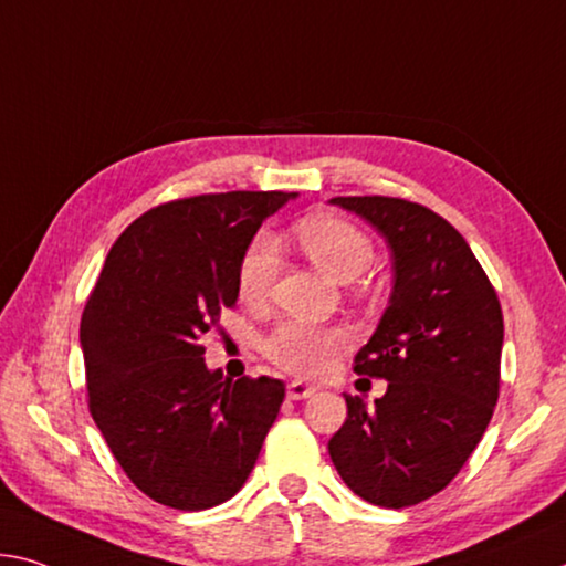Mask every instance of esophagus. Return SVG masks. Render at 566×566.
Listing matches in <instances>:
<instances>
[{
    "mask_svg": "<svg viewBox=\"0 0 566 566\" xmlns=\"http://www.w3.org/2000/svg\"><path fill=\"white\" fill-rule=\"evenodd\" d=\"M312 392H317L315 385H307L302 380H292L290 385H286V398L290 400H304V398H310Z\"/></svg>",
    "mask_w": 566,
    "mask_h": 566,
    "instance_id": "34e87169",
    "label": "esophagus"
}]
</instances>
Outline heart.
I'll list each match as a JSON object with an SVG mask.
<instances>
[{
    "label": "heart",
    "mask_w": 566,
    "mask_h": 566,
    "mask_svg": "<svg viewBox=\"0 0 566 566\" xmlns=\"http://www.w3.org/2000/svg\"><path fill=\"white\" fill-rule=\"evenodd\" d=\"M304 254L315 262L322 272L339 282L357 280L370 269L375 247L363 229L353 221L339 217H307L292 227ZM280 272V251L272 237L256 234L241 251L237 264V290L244 302H264L272 294V286ZM349 345V332L345 327H319L307 322L286 319L264 337V355L276 367L312 378L325 373L329 363Z\"/></svg>",
    "instance_id": "b5f03b06"
}]
</instances>
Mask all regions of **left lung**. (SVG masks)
Segmentation results:
<instances>
[{
  "label": "left lung",
  "mask_w": 566,
  "mask_h": 566,
  "mask_svg": "<svg viewBox=\"0 0 566 566\" xmlns=\"http://www.w3.org/2000/svg\"><path fill=\"white\" fill-rule=\"evenodd\" d=\"M392 251V294L355 373L388 380L367 408L345 396L347 418L329 459L357 496L406 509L451 483L493 416L504 315L471 247L443 217L392 196H337Z\"/></svg>",
  "instance_id": "8db88e82"
}]
</instances>
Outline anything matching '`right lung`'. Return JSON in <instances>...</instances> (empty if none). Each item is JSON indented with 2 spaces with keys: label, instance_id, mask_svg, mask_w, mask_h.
Listing matches in <instances>:
<instances>
[{
  "label": "right lung",
  "instance_id": "1",
  "mask_svg": "<svg viewBox=\"0 0 566 566\" xmlns=\"http://www.w3.org/2000/svg\"><path fill=\"white\" fill-rule=\"evenodd\" d=\"M297 193L229 191L160 203L130 223L85 302L87 408L158 504L203 511L244 486L284 400L274 378L223 380L201 339L237 304V264Z\"/></svg>",
  "mask_w": 566,
  "mask_h": 566
}]
</instances>
